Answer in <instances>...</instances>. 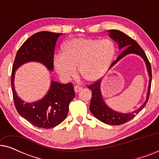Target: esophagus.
<instances>
[{
  "label": "esophagus",
  "mask_w": 159,
  "mask_h": 159,
  "mask_svg": "<svg viewBox=\"0 0 159 159\" xmlns=\"http://www.w3.org/2000/svg\"><path fill=\"white\" fill-rule=\"evenodd\" d=\"M82 90V87L79 86V85H76L75 87V91L76 93L80 92V91H81Z\"/></svg>",
  "instance_id": "esophagus-1"
}]
</instances>
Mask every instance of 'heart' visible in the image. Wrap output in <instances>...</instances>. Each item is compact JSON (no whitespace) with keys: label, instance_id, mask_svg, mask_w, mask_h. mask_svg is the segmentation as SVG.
I'll return each mask as SVG.
<instances>
[{"label":"heart","instance_id":"obj_1","mask_svg":"<svg viewBox=\"0 0 159 159\" xmlns=\"http://www.w3.org/2000/svg\"><path fill=\"white\" fill-rule=\"evenodd\" d=\"M61 55L54 57L56 72L65 78L80 75L88 82H95L106 73L114 60L116 47L108 39L76 38L66 40L61 47Z\"/></svg>","mask_w":159,"mask_h":159}]
</instances>
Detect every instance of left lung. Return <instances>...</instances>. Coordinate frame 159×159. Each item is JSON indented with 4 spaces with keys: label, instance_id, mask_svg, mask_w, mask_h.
I'll list each match as a JSON object with an SVG mask.
<instances>
[{
    "label": "left lung",
    "instance_id": "obj_1",
    "mask_svg": "<svg viewBox=\"0 0 159 159\" xmlns=\"http://www.w3.org/2000/svg\"><path fill=\"white\" fill-rule=\"evenodd\" d=\"M108 32L109 33L108 35H109L110 38L113 39L115 42L118 43L119 49L124 50L122 53L116 58V60L112 63L111 65L110 66V68H111L121 58L125 57L127 54H137V55L141 56L143 59L145 61L150 77L148 89L146 100H145V103L138 109L132 113H128V114H121V113L112 110L111 108L108 107L105 103L101 93V80H98V81L95 82L94 83L88 86V88L92 90V98H91L90 101V110L91 113L93 114V116L98 120L102 121V122L107 124V125H120L133 119L146 105L149 98L150 90H151V66L144 51L135 40L127 35L124 32L119 31V30H108Z\"/></svg>",
    "mask_w": 159,
    "mask_h": 159
}]
</instances>
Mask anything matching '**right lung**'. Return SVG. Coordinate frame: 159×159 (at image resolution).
Masks as SVG:
<instances>
[{"mask_svg": "<svg viewBox=\"0 0 159 159\" xmlns=\"http://www.w3.org/2000/svg\"><path fill=\"white\" fill-rule=\"evenodd\" d=\"M61 34L51 32L34 34L19 48L13 64L11 84L15 107L23 118L39 128L51 129L66 119L69 103L75 96L73 84L51 81V88L43 99L31 103H25L15 91V71L21 65L30 61L40 62L48 70L53 71L56 43Z\"/></svg>", "mask_w": 159, "mask_h": 159, "instance_id": "add662e5", "label": "right lung"}]
</instances>
